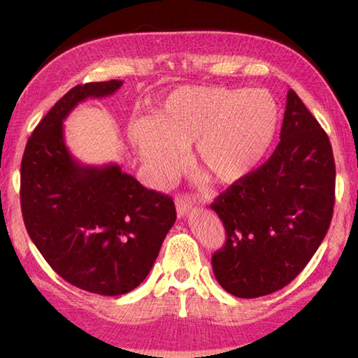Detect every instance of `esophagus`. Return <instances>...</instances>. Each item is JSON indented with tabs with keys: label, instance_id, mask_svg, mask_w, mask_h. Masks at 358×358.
Returning <instances> with one entry per match:
<instances>
[{
	"label": "esophagus",
	"instance_id": "1",
	"mask_svg": "<svg viewBox=\"0 0 358 358\" xmlns=\"http://www.w3.org/2000/svg\"><path fill=\"white\" fill-rule=\"evenodd\" d=\"M175 205H177L178 216H185V215H187L192 210V202L187 197H185V196L177 197V201H175Z\"/></svg>",
	"mask_w": 358,
	"mask_h": 358
}]
</instances>
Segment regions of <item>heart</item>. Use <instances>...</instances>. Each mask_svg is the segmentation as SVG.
<instances>
[{
    "label": "heart",
    "instance_id": "heart-1",
    "mask_svg": "<svg viewBox=\"0 0 358 358\" xmlns=\"http://www.w3.org/2000/svg\"><path fill=\"white\" fill-rule=\"evenodd\" d=\"M280 121V106L266 90L183 87L151 118L131 120L128 136L157 180H172L183 167L181 150L194 143L196 167L216 183L232 185L264 161Z\"/></svg>",
    "mask_w": 358,
    "mask_h": 358
}]
</instances>
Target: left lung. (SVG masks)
Wrapping results in <instances>:
<instances>
[{
  "label": "left lung",
  "mask_w": 358,
  "mask_h": 358,
  "mask_svg": "<svg viewBox=\"0 0 358 358\" xmlns=\"http://www.w3.org/2000/svg\"><path fill=\"white\" fill-rule=\"evenodd\" d=\"M280 138L268 161L210 205L227 235L211 257L213 273L240 299L273 294L295 280L331 222V143L294 90L287 93Z\"/></svg>",
  "instance_id": "1"
}]
</instances>
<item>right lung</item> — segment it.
Wrapping results in <instances>:
<instances>
[{"instance_id": "1", "label": "right lung", "mask_w": 358, "mask_h": 358, "mask_svg": "<svg viewBox=\"0 0 358 358\" xmlns=\"http://www.w3.org/2000/svg\"><path fill=\"white\" fill-rule=\"evenodd\" d=\"M121 85L71 88L36 126L20 166L29 238L64 281L107 296L128 294L147 278L177 220L172 197L147 189L118 164H78L66 147L63 120L72 108Z\"/></svg>"}]
</instances>
